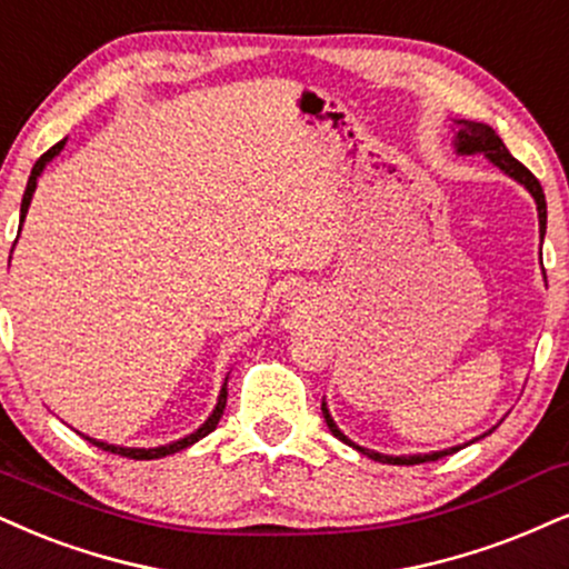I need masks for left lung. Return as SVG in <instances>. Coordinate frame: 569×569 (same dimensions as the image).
Returning a JSON list of instances; mask_svg holds the SVG:
<instances>
[{
	"instance_id": "1",
	"label": "left lung",
	"mask_w": 569,
	"mask_h": 569,
	"mask_svg": "<svg viewBox=\"0 0 569 569\" xmlns=\"http://www.w3.org/2000/svg\"><path fill=\"white\" fill-rule=\"evenodd\" d=\"M456 123L461 126L459 134H456V152H459V156H475V152H482V156H486L490 163L499 166L503 173H509L511 179L520 181V184L532 194V200H536V206H538V223H541V240H543V234H546V198H543L541 184H538V179L532 177V173L520 163V160L511 158V152L507 150V144L501 142V137L496 134V131L490 129V126L472 123V121H456ZM321 413H325V422H327L329 432H332L335 438L342 440V443L353 446L356 451H361L363 456H369V459L382 461V465H406V467H409V465H422V461L443 459V456L459 451V446H456V448H446V451H435V453H425V456L422 453H413V456H385V453L369 451V448L356 446L353 440H348L346 435L338 430L335 419L329 417L327 403H321Z\"/></svg>"
}]
</instances>
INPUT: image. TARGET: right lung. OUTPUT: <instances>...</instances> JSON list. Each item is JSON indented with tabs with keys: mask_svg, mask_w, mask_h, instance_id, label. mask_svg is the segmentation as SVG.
<instances>
[{
	"mask_svg": "<svg viewBox=\"0 0 569 569\" xmlns=\"http://www.w3.org/2000/svg\"><path fill=\"white\" fill-rule=\"evenodd\" d=\"M62 147H66V139H62V142H58L54 147H49V150L44 152V156H41V158L37 160V163H33V168H31V177H28V184H26V192H23V202H20V227H23V219H26V213H28V206H31L33 189H37V179L41 177V171H44L49 160H52L54 156H60ZM227 380H229V377H227ZM223 406H227V382H223V388H221V392H219V403H216L213 413H210V417L206 419V425H202L200 430H194L192 435H187V438L177 440V443L158 446V448H123V446H110V443H102V440H94V438H87V440H89L91 446L102 448V451L121 453V456H126V459H139V461H142V459H160V456L177 453V451H181V448H187V446L198 443V440H200V438H206L208 432H213V430H216V425H219L221 413H223Z\"/></svg>",
	"mask_w": 569,
	"mask_h": 569,
	"instance_id": "obj_1",
	"label": "right lung"
}]
</instances>
